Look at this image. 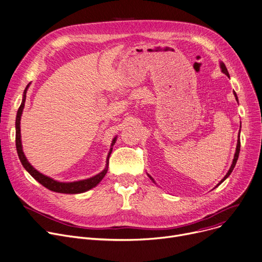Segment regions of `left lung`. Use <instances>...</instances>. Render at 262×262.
I'll list each match as a JSON object with an SVG mask.
<instances>
[{
  "label": "left lung",
  "mask_w": 262,
  "mask_h": 262,
  "mask_svg": "<svg viewBox=\"0 0 262 262\" xmlns=\"http://www.w3.org/2000/svg\"><path fill=\"white\" fill-rule=\"evenodd\" d=\"M220 68H221V71H223L226 75H228L229 77H230V75H229V72H228V69H227V67H226V65L223 63V62H220ZM233 93H234V95H235V98H236V100L238 102V97H237V94H236V92L235 91H233ZM239 134H240V130H239ZM239 151H240V136H238V139H237V146H236V152H235V155H234V159H233V163H232V165H231V168H230V170L228 171V173H227V175L220 180L219 182V184L216 186V187H218L221 183H224L225 180L230 176V174L232 173V171L234 170V168H235V165H236V163H237V159H238V156H239ZM149 177H150V179L151 180H153V183H154V179L149 175Z\"/></svg>",
  "instance_id": "left-lung-1"
}]
</instances>
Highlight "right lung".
Returning a JSON list of instances; mask_svg holds the SVG:
<instances>
[{"mask_svg": "<svg viewBox=\"0 0 262 262\" xmlns=\"http://www.w3.org/2000/svg\"><path fill=\"white\" fill-rule=\"evenodd\" d=\"M30 83L26 86L25 90H24V94H23V100H22V104L19 106L18 110H17V114H16V119H15V146H16V151H17V155L19 160H21V163L23 165V167L25 168V170L35 179L37 182L43 185L45 188H47L50 191L53 192H57V193H65V194H77V193H84L86 191H89L90 189L94 188L95 186H97L100 180H102L107 171H108V163H109V156L112 152V148L110 149L109 153H108V157H107V165L106 168L98 173L97 175L84 179V180H78V182H73V183H61V182H57V180H54L42 173H39L37 170H35L27 160L24 152H23V148H22V142H21V116L23 113V109L25 106V100H26V92L27 89L29 87ZM116 142V137L113 138L112 140V144L111 147H113V145Z\"/></svg>", "mask_w": 262, "mask_h": 262, "instance_id": "right-lung-1", "label": "right lung"}]
</instances>
